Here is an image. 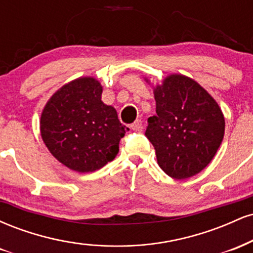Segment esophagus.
Returning <instances> with one entry per match:
<instances>
[{
  "label": "esophagus",
  "mask_w": 253,
  "mask_h": 253,
  "mask_svg": "<svg viewBox=\"0 0 253 253\" xmlns=\"http://www.w3.org/2000/svg\"><path fill=\"white\" fill-rule=\"evenodd\" d=\"M130 128L133 130H141L143 129V123H141V120H135L134 123L130 125Z\"/></svg>",
  "instance_id": "34e87169"
}]
</instances>
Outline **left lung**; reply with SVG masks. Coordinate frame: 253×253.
Masks as SVG:
<instances>
[{
    "instance_id": "1",
    "label": "left lung",
    "mask_w": 253,
    "mask_h": 253,
    "mask_svg": "<svg viewBox=\"0 0 253 253\" xmlns=\"http://www.w3.org/2000/svg\"><path fill=\"white\" fill-rule=\"evenodd\" d=\"M156 115L145 135L167 175L185 179L211 163L221 145L225 119L205 89L189 77L171 75L155 89Z\"/></svg>"
}]
</instances>
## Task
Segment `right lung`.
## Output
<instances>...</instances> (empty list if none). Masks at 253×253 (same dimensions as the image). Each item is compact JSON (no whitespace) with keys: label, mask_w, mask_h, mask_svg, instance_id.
I'll return each mask as SVG.
<instances>
[{"label":"right lung","mask_w":253,"mask_h":253,"mask_svg":"<svg viewBox=\"0 0 253 253\" xmlns=\"http://www.w3.org/2000/svg\"><path fill=\"white\" fill-rule=\"evenodd\" d=\"M101 95L98 81L78 78L58 90L42 110L43 143L60 163L78 172H92L112 162L129 130Z\"/></svg>","instance_id":"add662e5"}]
</instances>
